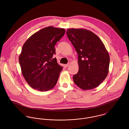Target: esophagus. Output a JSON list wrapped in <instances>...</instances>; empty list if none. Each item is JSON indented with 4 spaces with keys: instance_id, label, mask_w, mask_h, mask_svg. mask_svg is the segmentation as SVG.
<instances>
[{
    "instance_id": "obj_1",
    "label": "esophagus",
    "mask_w": 129,
    "mask_h": 129,
    "mask_svg": "<svg viewBox=\"0 0 129 129\" xmlns=\"http://www.w3.org/2000/svg\"><path fill=\"white\" fill-rule=\"evenodd\" d=\"M70 64H71V62H68V64H64V67L65 68H67V67H68Z\"/></svg>"
}]
</instances>
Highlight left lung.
<instances>
[{
  "instance_id": "1",
  "label": "left lung",
  "mask_w": 129,
  "mask_h": 129,
  "mask_svg": "<svg viewBox=\"0 0 129 129\" xmlns=\"http://www.w3.org/2000/svg\"><path fill=\"white\" fill-rule=\"evenodd\" d=\"M67 34L78 54L79 70L73 76L74 83L84 90L96 88L109 72L110 56L104 44L86 29H69Z\"/></svg>"
}]
</instances>
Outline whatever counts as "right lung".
I'll return each instance as SVG.
<instances>
[{
  "label": "right lung",
  "mask_w": 129,
  "mask_h": 129,
  "mask_svg": "<svg viewBox=\"0 0 129 129\" xmlns=\"http://www.w3.org/2000/svg\"><path fill=\"white\" fill-rule=\"evenodd\" d=\"M65 29L52 26L34 33L24 44L19 56L22 74L28 84L40 91L52 89L56 84L62 67L57 62L55 48Z\"/></svg>",
  "instance_id": "right-lung-1"
}]
</instances>
